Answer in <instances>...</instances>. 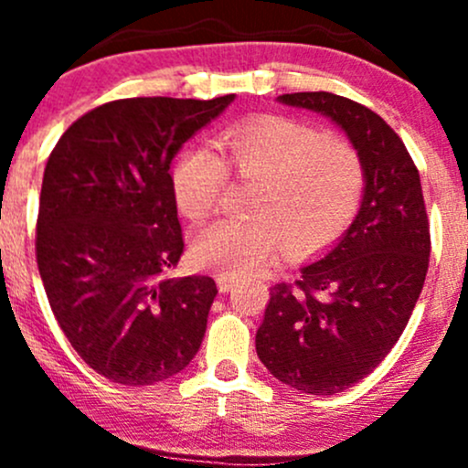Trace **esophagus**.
I'll use <instances>...</instances> for the list:
<instances>
[{"mask_svg": "<svg viewBox=\"0 0 468 468\" xmlns=\"http://www.w3.org/2000/svg\"><path fill=\"white\" fill-rule=\"evenodd\" d=\"M216 282H218V288H219V292H229V290H233V286H235V279L230 277V275H218L216 277Z\"/></svg>", "mask_w": 468, "mask_h": 468, "instance_id": "34e87169", "label": "esophagus"}]
</instances>
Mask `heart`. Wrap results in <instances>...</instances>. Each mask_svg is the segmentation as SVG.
Here are the masks:
<instances>
[{
    "label": "heart",
    "instance_id": "1",
    "mask_svg": "<svg viewBox=\"0 0 468 468\" xmlns=\"http://www.w3.org/2000/svg\"><path fill=\"white\" fill-rule=\"evenodd\" d=\"M224 160L191 147L171 169L176 204L189 219L218 207L229 171L255 185L249 219H218L193 238L197 266L224 275H249L286 246L290 255L324 252L350 230L365 191V165L350 143L325 136L286 116H264L235 127Z\"/></svg>",
    "mask_w": 468,
    "mask_h": 468
}]
</instances>
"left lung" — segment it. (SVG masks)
<instances>
[{
	"mask_svg": "<svg viewBox=\"0 0 468 468\" xmlns=\"http://www.w3.org/2000/svg\"><path fill=\"white\" fill-rule=\"evenodd\" d=\"M279 101L335 121L365 165L350 230L297 282L271 288L255 336L257 356L277 380L332 396L372 374L405 330L429 268L427 208L410 152L369 107L330 92Z\"/></svg>",
	"mask_w": 468,
	"mask_h": 468,
	"instance_id": "1",
	"label": "left lung"
}]
</instances>
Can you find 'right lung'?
I'll return each instance as SVG.
<instances>
[{
    "instance_id": "obj_1",
    "label": "right lung",
    "mask_w": 468,
    "mask_h": 468,
    "mask_svg": "<svg viewBox=\"0 0 468 468\" xmlns=\"http://www.w3.org/2000/svg\"><path fill=\"white\" fill-rule=\"evenodd\" d=\"M233 99L112 101L74 121L48 158L37 266L69 346L112 383H160L200 350L218 288L165 277L185 249L169 169Z\"/></svg>"
}]
</instances>
